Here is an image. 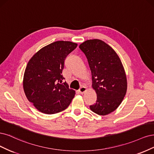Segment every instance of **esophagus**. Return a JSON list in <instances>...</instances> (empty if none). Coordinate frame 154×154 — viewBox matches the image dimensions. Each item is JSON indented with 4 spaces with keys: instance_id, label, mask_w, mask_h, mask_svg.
Listing matches in <instances>:
<instances>
[{
    "instance_id": "34e87169",
    "label": "esophagus",
    "mask_w": 154,
    "mask_h": 154,
    "mask_svg": "<svg viewBox=\"0 0 154 154\" xmlns=\"http://www.w3.org/2000/svg\"><path fill=\"white\" fill-rule=\"evenodd\" d=\"M86 90H87L86 87H85V86H82V87L79 90V91L80 92V93L83 94L84 92H85V91H86Z\"/></svg>"
}]
</instances>
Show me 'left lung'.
Wrapping results in <instances>:
<instances>
[{"label": "left lung", "instance_id": "obj_1", "mask_svg": "<svg viewBox=\"0 0 154 154\" xmlns=\"http://www.w3.org/2000/svg\"><path fill=\"white\" fill-rule=\"evenodd\" d=\"M79 48L88 59L92 88L97 96L90 109L99 115H109L120 105L127 92V77L122 61L113 48L100 39L85 41Z\"/></svg>", "mask_w": 154, "mask_h": 154}]
</instances>
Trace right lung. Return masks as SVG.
Here are the masks:
<instances>
[{
	"label": "right lung",
	"mask_w": 154,
	"mask_h": 154,
	"mask_svg": "<svg viewBox=\"0 0 154 154\" xmlns=\"http://www.w3.org/2000/svg\"><path fill=\"white\" fill-rule=\"evenodd\" d=\"M77 46L71 42H55L41 48L29 61L23 75V90L39 111L52 115L66 109L70 104L75 91L63 82L62 72L66 57Z\"/></svg>",
	"instance_id": "add662e5"
}]
</instances>
